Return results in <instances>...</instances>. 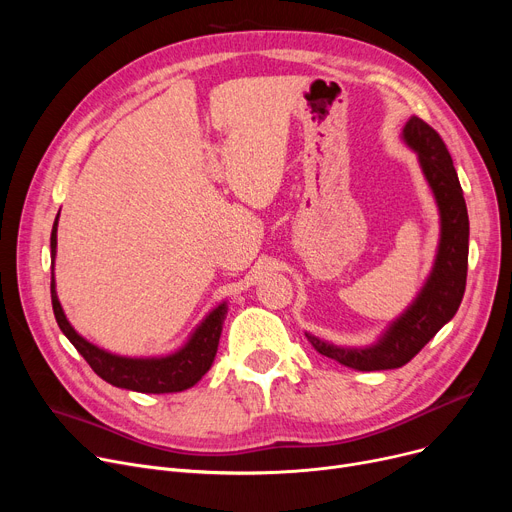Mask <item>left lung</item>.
Returning <instances> with one entry per match:
<instances>
[{"mask_svg": "<svg viewBox=\"0 0 512 512\" xmlns=\"http://www.w3.org/2000/svg\"><path fill=\"white\" fill-rule=\"evenodd\" d=\"M402 141L417 153L440 213V240L432 272L415 301L369 346H338L305 332L317 353L357 371L407 365L459 311L467 284L469 215L452 157L440 134L417 116H411L402 128Z\"/></svg>", "mask_w": 512, "mask_h": 512, "instance_id": "8db88e82", "label": "left lung"}]
</instances>
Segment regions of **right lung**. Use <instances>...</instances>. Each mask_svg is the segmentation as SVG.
<instances>
[{
  "mask_svg": "<svg viewBox=\"0 0 512 512\" xmlns=\"http://www.w3.org/2000/svg\"><path fill=\"white\" fill-rule=\"evenodd\" d=\"M58 218L51 228V305L60 330L74 344L76 351L85 357V361L101 380L116 388H126L143 394H170L195 386L209 371L215 353H218L228 303L224 301L211 309L203 317L201 324L191 332V336L186 338V342L168 355L124 357L105 351V348L89 342L72 328L60 305L56 292V276H53V265H56L58 253Z\"/></svg>",
  "mask_w": 512,
  "mask_h": 512,
  "instance_id": "add662e5",
  "label": "right lung"
}]
</instances>
